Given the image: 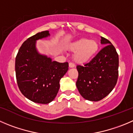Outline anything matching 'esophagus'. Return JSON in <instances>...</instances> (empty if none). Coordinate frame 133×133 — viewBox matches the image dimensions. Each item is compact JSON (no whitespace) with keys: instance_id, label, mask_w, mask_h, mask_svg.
<instances>
[{"instance_id":"obj_1","label":"esophagus","mask_w":133,"mask_h":133,"mask_svg":"<svg viewBox=\"0 0 133 133\" xmlns=\"http://www.w3.org/2000/svg\"><path fill=\"white\" fill-rule=\"evenodd\" d=\"M69 67L70 68H74V67H75V64H73V63H69Z\"/></svg>"}]
</instances>
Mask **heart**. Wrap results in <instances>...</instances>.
Listing matches in <instances>:
<instances>
[{
	"label": "heart",
	"instance_id": "obj_1",
	"mask_svg": "<svg viewBox=\"0 0 133 133\" xmlns=\"http://www.w3.org/2000/svg\"><path fill=\"white\" fill-rule=\"evenodd\" d=\"M67 48L71 51L75 52L73 57L75 62L83 64L89 62L96 55L99 44L95 39L81 38L68 44Z\"/></svg>",
	"mask_w": 133,
	"mask_h": 133
}]
</instances>
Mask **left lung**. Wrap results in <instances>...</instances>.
<instances>
[{
	"mask_svg": "<svg viewBox=\"0 0 133 133\" xmlns=\"http://www.w3.org/2000/svg\"><path fill=\"white\" fill-rule=\"evenodd\" d=\"M105 47L89 63L77 65L79 73L76 86L85 99L93 102L107 96L115 87L118 78L119 58L115 47L101 37Z\"/></svg>",
	"mask_w": 133,
	"mask_h": 133,
	"instance_id": "8db88e82",
	"label": "left lung"
}]
</instances>
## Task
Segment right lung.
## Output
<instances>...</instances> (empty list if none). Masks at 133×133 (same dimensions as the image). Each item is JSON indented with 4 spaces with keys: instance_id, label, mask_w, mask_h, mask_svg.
<instances>
[{
    "instance_id": "obj_1",
    "label": "right lung",
    "mask_w": 133,
    "mask_h": 133,
    "mask_svg": "<svg viewBox=\"0 0 133 133\" xmlns=\"http://www.w3.org/2000/svg\"><path fill=\"white\" fill-rule=\"evenodd\" d=\"M50 35L48 31H44L27 38L16 58L18 87L27 99L38 104H49L54 100L59 89V81L69 67L68 62L52 61L38 51L37 41Z\"/></svg>"
}]
</instances>
